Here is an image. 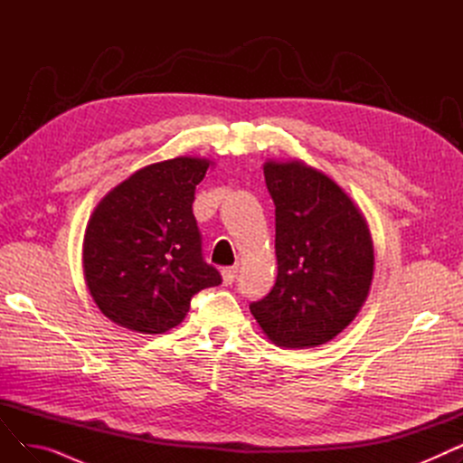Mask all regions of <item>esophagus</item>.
<instances>
[{
    "label": "esophagus",
    "mask_w": 463,
    "mask_h": 463,
    "mask_svg": "<svg viewBox=\"0 0 463 463\" xmlns=\"http://www.w3.org/2000/svg\"><path fill=\"white\" fill-rule=\"evenodd\" d=\"M222 276H223V283L231 285L238 276V269H236V266H229V269L222 270Z\"/></svg>",
    "instance_id": "obj_1"
}]
</instances>
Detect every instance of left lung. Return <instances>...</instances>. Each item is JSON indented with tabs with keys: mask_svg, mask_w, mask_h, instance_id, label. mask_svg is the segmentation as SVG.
<instances>
[{
	"mask_svg": "<svg viewBox=\"0 0 463 463\" xmlns=\"http://www.w3.org/2000/svg\"><path fill=\"white\" fill-rule=\"evenodd\" d=\"M276 204V285L250 306L272 344L311 349L356 317L375 270L366 217L323 170L302 159L264 165Z\"/></svg>",
	"mask_w": 463,
	"mask_h": 463,
	"instance_id": "8db88e82",
	"label": "left lung"
}]
</instances>
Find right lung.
I'll list each match as a JSON object with an SVG mask.
<instances>
[{"mask_svg":"<svg viewBox=\"0 0 463 463\" xmlns=\"http://www.w3.org/2000/svg\"><path fill=\"white\" fill-rule=\"evenodd\" d=\"M213 161L175 157L137 170L95 206L84 234L86 287L107 319L138 334L178 326L191 297L222 283L203 260L194 189Z\"/></svg>","mask_w":463,"mask_h":463,"instance_id":"add662e5","label":"right lung"}]
</instances>
